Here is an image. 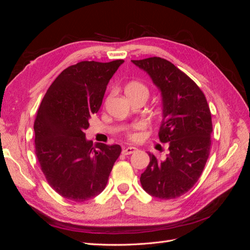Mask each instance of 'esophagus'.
I'll return each mask as SVG.
<instances>
[{"mask_svg": "<svg viewBox=\"0 0 250 250\" xmlns=\"http://www.w3.org/2000/svg\"><path fill=\"white\" fill-rule=\"evenodd\" d=\"M134 151H137V148H134V147H127V148H123L122 153H123L124 155H128V154L133 153Z\"/></svg>", "mask_w": 250, "mask_h": 250, "instance_id": "esophagus-1", "label": "esophagus"}]
</instances>
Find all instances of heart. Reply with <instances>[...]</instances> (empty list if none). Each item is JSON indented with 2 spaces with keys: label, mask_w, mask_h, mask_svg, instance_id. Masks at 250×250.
Returning <instances> with one entry per match:
<instances>
[{
  "label": "heart",
  "mask_w": 250,
  "mask_h": 250,
  "mask_svg": "<svg viewBox=\"0 0 250 250\" xmlns=\"http://www.w3.org/2000/svg\"><path fill=\"white\" fill-rule=\"evenodd\" d=\"M125 92L129 98H132V97H135V96H141V95L148 97L149 88L145 84V83H143V82L138 81V80H132V81L128 82L126 84ZM144 128H145V125H144L141 122H137V123L131 124L129 127L127 128L126 138L131 142H137L141 138L139 131L144 129Z\"/></svg>",
  "instance_id": "heart-1"
}]
</instances>
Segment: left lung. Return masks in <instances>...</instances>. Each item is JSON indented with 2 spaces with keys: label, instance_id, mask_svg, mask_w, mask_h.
<instances>
[{
  "label": "left lung",
  "instance_id": "8db88e82",
  "mask_svg": "<svg viewBox=\"0 0 250 250\" xmlns=\"http://www.w3.org/2000/svg\"><path fill=\"white\" fill-rule=\"evenodd\" d=\"M132 62L162 90L164 119L158 137L169 144L165 161L149 153L141 184L156 198H177L197 183L208 162L213 131L209 106L200 87L169 60L149 57Z\"/></svg>",
  "mask_w": 250,
  "mask_h": 250
}]
</instances>
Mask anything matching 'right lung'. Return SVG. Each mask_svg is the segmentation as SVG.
<instances>
[{
    "mask_svg": "<svg viewBox=\"0 0 250 250\" xmlns=\"http://www.w3.org/2000/svg\"><path fill=\"white\" fill-rule=\"evenodd\" d=\"M124 62H80L53 81L34 121L35 154L48 184L63 198L82 202L106 187L120 145L85 140L89 118L100 109L106 85Z\"/></svg>",
    "mask_w": 250,
    "mask_h": 250,
    "instance_id": "obj_1",
    "label": "right lung"
}]
</instances>
